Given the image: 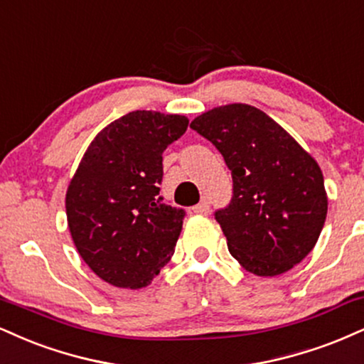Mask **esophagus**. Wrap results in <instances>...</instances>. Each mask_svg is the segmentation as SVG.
<instances>
[{
	"instance_id": "obj_1",
	"label": "esophagus",
	"mask_w": 364,
	"mask_h": 364,
	"mask_svg": "<svg viewBox=\"0 0 364 364\" xmlns=\"http://www.w3.org/2000/svg\"><path fill=\"white\" fill-rule=\"evenodd\" d=\"M193 212L195 213H203V215H207V213L210 212V201L207 198H203L198 205H195Z\"/></svg>"
}]
</instances>
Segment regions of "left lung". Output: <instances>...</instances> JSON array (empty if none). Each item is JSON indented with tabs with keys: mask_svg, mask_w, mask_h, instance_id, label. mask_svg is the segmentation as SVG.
Segmentation results:
<instances>
[{
	"mask_svg": "<svg viewBox=\"0 0 364 364\" xmlns=\"http://www.w3.org/2000/svg\"><path fill=\"white\" fill-rule=\"evenodd\" d=\"M191 129L215 146L232 174V198L215 210L232 256L257 277H277L312 251L327 215L323 176L273 118L251 105L213 108Z\"/></svg>",
	"mask_w": 364,
	"mask_h": 364,
	"instance_id": "1",
	"label": "left lung"
}]
</instances>
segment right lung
<instances>
[{
    "label": "right lung",
    "mask_w": 364,
    "mask_h": 364,
    "mask_svg": "<svg viewBox=\"0 0 364 364\" xmlns=\"http://www.w3.org/2000/svg\"><path fill=\"white\" fill-rule=\"evenodd\" d=\"M188 129V118L130 112L87 147L65 195L77 252L107 283L142 288L171 259L186 212L164 203L163 152Z\"/></svg>",
    "instance_id": "add662e5"
}]
</instances>
